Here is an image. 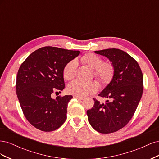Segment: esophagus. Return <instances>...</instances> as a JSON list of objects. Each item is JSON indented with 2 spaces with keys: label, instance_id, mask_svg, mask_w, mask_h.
I'll return each mask as SVG.
<instances>
[{
  "label": "esophagus",
  "instance_id": "34e87169",
  "mask_svg": "<svg viewBox=\"0 0 159 159\" xmlns=\"http://www.w3.org/2000/svg\"><path fill=\"white\" fill-rule=\"evenodd\" d=\"M74 98L77 99H78V100H83L84 99V98H83V97H79V96H76V95H74Z\"/></svg>",
  "mask_w": 159,
  "mask_h": 159
}]
</instances>
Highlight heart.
<instances>
[{"label": "heart", "mask_w": 159, "mask_h": 159, "mask_svg": "<svg viewBox=\"0 0 159 159\" xmlns=\"http://www.w3.org/2000/svg\"><path fill=\"white\" fill-rule=\"evenodd\" d=\"M80 60L81 62L94 70V75L100 85H106L111 81L115 73L114 67L111 64L103 62L102 57L92 53L84 55ZM76 68V60H73L68 62L64 66L62 72L64 78L67 81L73 79ZM67 90L70 94L81 97L95 92L97 85L92 82H83L79 80H74L68 84Z\"/></svg>", "instance_id": "obj_1"}]
</instances>
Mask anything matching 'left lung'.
Listing matches in <instances>:
<instances>
[{"label": "left lung", "instance_id": "8db88e82", "mask_svg": "<svg viewBox=\"0 0 159 159\" xmlns=\"http://www.w3.org/2000/svg\"><path fill=\"white\" fill-rule=\"evenodd\" d=\"M95 53L107 57L114 67L111 81L98 95L107 99L87 111L89 123L95 131L107 134L124 127L131 119L142 97L143 75L137 61L121 50L109 48Z\"/></svg>", "mask_w": 159, "mask_h": 159}]
</instances>
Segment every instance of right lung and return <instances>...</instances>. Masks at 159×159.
Wrapping results in <instances>:
<instances>
[{
    "label": "right lung",
    "mask_w": 159,
    "mask_h": 159,
    "mask_svg": "<svg viewBox=\"0 0 159 159\" xmlns=\"http://www.w3.org/2000/svg\"><path fill=\"white\" fill-rule=\"evenodd\" d=\"M80 53L42 47L28 56L19 68L16 84L18 99L28 122L40 131H55L66 120L68 104L73 97L53 99L52 94L64 89L63 69Z\"/></svg>",
    "instance_id": "add662e5"
}]
</instances>
